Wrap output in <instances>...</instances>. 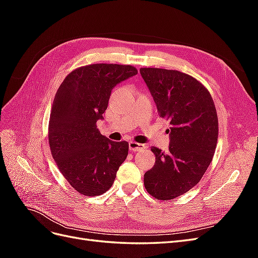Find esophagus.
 <instances>
[{"mask_svg":"<svg viewBox=\"0 0 258 258\" xmlns=\"http://www.w3.org/2000/svg\"><path fill=\"white\" fill-rule=\"evenodd\" d=\"M129 148H130V151H132V152H140V151L144 150L145 145L131 141V142H129Z\"/></svg>","mask_w":258,"mask_h":258,"instance_id":"34e87169","label":"esophagus"}]
</instances>
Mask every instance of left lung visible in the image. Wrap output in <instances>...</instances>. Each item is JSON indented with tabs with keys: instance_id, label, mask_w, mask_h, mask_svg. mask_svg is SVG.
<instances>
[{
	"instance_id": "left-lung-1",
	"label": "left lung",
	"mask_w": 258,
	"mask_h": 258,
	"mask_svg": "<svg viewBox=\"0 0 258 258\" xmlns=\"http://www.w3.org/2000/svg\"><path fill=\"white\" fill-rule=\"evenodd\" d=\"M140 73L159 116L170 123L169 151L151 148L156 161L144 174V186L156 199L171 200L197 185L213 159L216 108L205 85L188 74L158 68H141Z\"/></svg>"
}]
</instances>
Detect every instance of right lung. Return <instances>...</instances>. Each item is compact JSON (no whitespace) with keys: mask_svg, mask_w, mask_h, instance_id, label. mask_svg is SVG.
<instances>
[{"mask_svg":"<svg viewBox=\"0 0 258 258\" xmlns=\"http://www.w3.org/2000/svg\"><path fill=\"white\" fill-rule=\"evenodd\" d=\"M138 74L132 66L96 63L69 73L54 96L48 124L52 158L62 175L84 196L112 187L128 156L126 141L113 142L97 129L115 86Z\"/></svg>","mask_w":258,"mask_h":258,"instance_id":"obj_1","label":"right lung"}]
</instances>
